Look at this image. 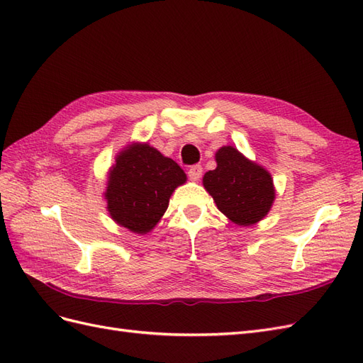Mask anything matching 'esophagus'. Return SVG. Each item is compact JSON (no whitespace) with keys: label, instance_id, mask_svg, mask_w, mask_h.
I'll list each match as a JSON object with an SVG mask.
<instances>
[{"label":"esophagus","instance_id":"1","mask_svg":"<svg viewBox=\"0 0 363 363\" xmlns=\"http://www.w3.org/2000/svg\"><path fill=\"white\" fill-rule=\"evenodd\" d=\"M201 174H203L201 164H194V167H191L188 171V175L192 182H199L201 179Z\"/></svg>","mask_w":363,"mask_h":363}]
</instances>
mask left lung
<instances>
[{
  "mask_svg": "<svg viewBox=\"0 0 363 363\" xmlns=\"http://www.w3.org/2000/svg\"><path fill=\"white\" fill-rule=\"evenodd\" d=\"M215 160L216 168L204 174L203 186L216 207L240 227L262 221L276 200L269 171L232 145L219 148Z\"/></svg>",
  "mask_w": 363,
  "mask_h": 363,
  "instance_id": "1",
  "label": "left lung"
}]
</instances>
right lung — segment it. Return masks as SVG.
<instances>
[{"label": "right lung", "instance_id": "1", "mask_svg": "<svg viewBox=\"0 0 363 363\" xmlns=\"http://www.w3.org/2000/svg\"><path fill=\"white\" fill-rule=\"evenodd\" d=\"M186 180L172 159L147 142H131L118 152L107 172V212L131 233L147 235L167 212L172 192Z\"/></svg>", "mask_w": 363, "mask_h": 363}]
</instances>
